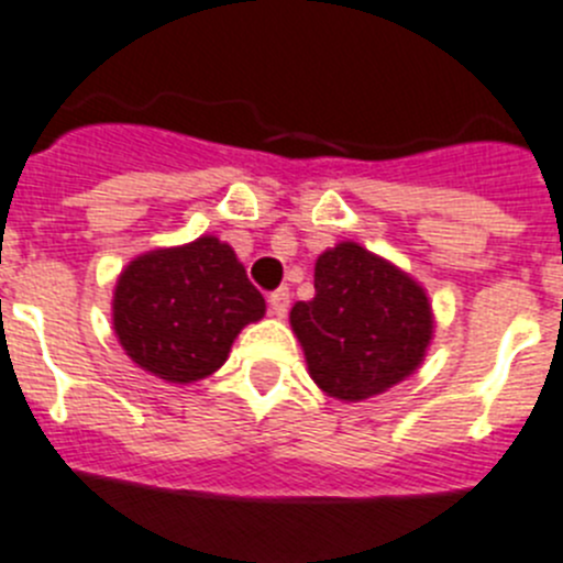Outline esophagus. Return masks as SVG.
<instances>
[{
    "label": "esophagus",
    "mask_w": 563,
    "mask_h": 563,
    "mask_svg": "<svg viewBox=\"0 0 563 563\" xmlns=\"http://www.w3.org/2000/svg\"><path fill=\"white\" fill-rule=\"evenodd\" d=\"M288 306H291V294H288L286 288H277V291L269 294V311L275 313V317H286Z\"/></svg>",
    "instance_id": "obj_1"
}]
</instances>
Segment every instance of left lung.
Here are the masks:
<instances>
[{"instance_id":"8db88e82","label":"left lung","mask_w":563,"mask_h":563,"mask_svg":"<svg viewBox=\"0 0 563 563\" xmlns=\"http://www.w3.org/2000/svg\"><path fill=\"white\" fill-rule=\"evenodd\" d=\"M313 288L291 308V328L328 395L364 401L423 362L432 308L412 277L347 241L319 255Z\"/></svg>"}]
</instances>
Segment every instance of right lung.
<instances>
[{"instance_id": "1", "label": "right lung", "mask_w": 563, "mask_h": 563, "mask_svg": "<svg viewBox=\"0 0 563 563\" xmlns=\"http://www.w3.org/2000/svg\"><path fill=\"white\" fill-rule=\"evenodd\" d=\"M263 311L235 252L210 235L136 257L114 291V331L125 353L174 384L216 373L241 328Z\"/></svg>"}]
</instances>
